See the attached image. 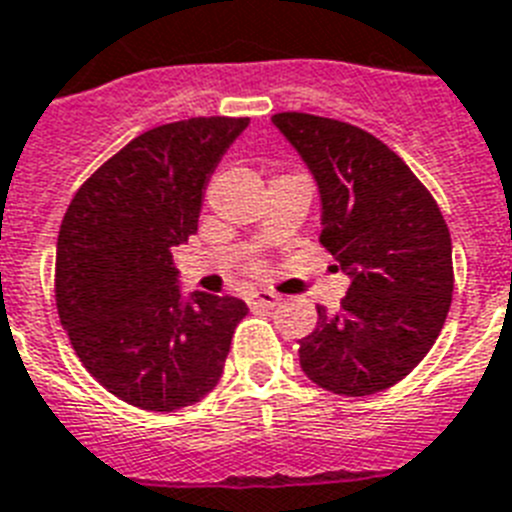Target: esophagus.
<instances>
[{"label":"esophagus","mask_w":512,"mask_h":512,"mask_svg":"<svg viewBox=\"0 0 512 512\" xmlns=\"http://www.w3.org/2000/svg\"><path fill=\"white\" fill-rule=\"evenodd\" d=\"M248 303L253 308H274L280 303V295L272 293V290H256V293L248 295Z\"/></svg>","instance_id":"34e87169"}]
</instances>
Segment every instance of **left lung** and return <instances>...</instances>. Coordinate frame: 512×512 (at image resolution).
<instances>
[{
    "instance_id": "left-lung-1",
    "label": "left lung",
    "mask_w": 512,
    "mask_h": 512,
    "mask_svg": "<svg viewBox=\"0 0 512 512\" xmlns=\"http://www.w3.org/2000/svg\"><path fill=\"white\" fill-rule=\"evenodd\" d=\"M274 128L319 188V243L350 277L337 314L298 340L306 377L348 398L408 377L442 332L453 301V243L442 211L411 167L348 122L280 112Z\"/></svg>"
}]
</instances>
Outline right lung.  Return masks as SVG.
Instances as JSON below:
<instances>
[{"mask_svg": "<svg viewBox=\"0 0 512 512\" xmlns=\"http://www.w3.org/2000/svg\"><path fill=\"white\" fill-rule=\"evenodd\" d=\"M248 117L146 130L80 185L57 238L59 322L114 398L180 411L217 387L248 306L180 290L172 248L198 230L204 190Z\"/></svg>", "mask_w": 512, "mask_h": 512, "instance_id": "right-lung-1", "label": "right lung"}]
</instances>
